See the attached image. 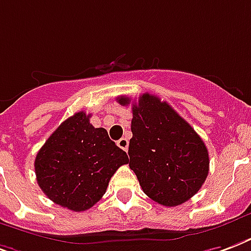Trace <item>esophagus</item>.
I'll use <instances>...</instances> for the list:
<instances>
[{"instance_id": "1", "label": "esophagus", "mask_w": 251, "mask_h": 251, "mask_svg": "<svg viewBox=\"0 0 251 251\" xmlns=\"http://www.w3.org/2000/svg\"><path fill=\"white\" fill-rule=\"evenodd\" d=\"M117 145H118V147H120V149L127 151V147H129V139H127V138H121L117 142Z\"/></svg>"}]
</instances>
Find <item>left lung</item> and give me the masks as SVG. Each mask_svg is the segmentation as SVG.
I'll list each match as a JSON object with an SVG mask.
<instances>
[{
    "label": "left lung",
    "mask_w": 251,
    "mask_h": 251,
    "mask_svg": "<svg viewBox=\"0 0 251 251\" xmlns=\"http://www.w3.org/2000/svg\"><path fill=\"white\" fill-rule=\"evenodd\" d=\"M117 101L130 104L126 96ZM129 166L143 192L164 206H176L196 195L209 171V155L194 127L166 101L143 93L134 101Z\"/></svg>",
    "instance_id": "obj_1"
}]
</instances>
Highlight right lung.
I'll use <instances>...</instances> for the list:
<instances>
[{"instance_id":"1","label":"right lung","mask_w":251,"mask_h":251,"mask_svg":"<svg viewBox=\"0 0 251 251\" xmlns=\"http://www.w3.org/2000/svg\"><path fill=\"white\" fill-rule=\"evenodd\" d=\"M91 114L75 113L53 131L35 158L38 185L55 204L83 212L95 205L126 152L109 138L104 127L89 122Z\"/></svg>"}]
</instances>
